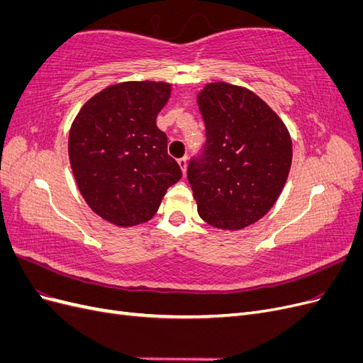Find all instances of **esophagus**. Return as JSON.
<instances>
[{"label": "esophagus", "instance_id": "1", "mask_svg": "<svg viewBox=\"0 0 363 363\" xmlns=\"http://www.w3.org/2000/svg\"><path fill=\"white\" fill-rule=\"evenodd\" d=\"M179 167L182 168V172L186 174V167H188V159H186V157L179 159Z\"/></svg>", "mask_w": 363, "mask_h": 363}]
</instances>
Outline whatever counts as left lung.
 <instances>
[{
  "label": "left lung",
  "instance_id": "8db88e82",
  "mask_svg": "<svg viewBox=\"0 0 363 363\" xmlns=\"http://www.w3.org/2000/svg\"><path fill=\"white\" fill-rule=\"evenodd\" d=\"M206 144L188 164L199 215L216 228L255 224L286 183L292 142L281 119L244 87L206 84L199 94Z\"/></svg>",
  "mask_w": 363,
  "mask_h": 363
}]
</instances>
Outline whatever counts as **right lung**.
I'll use <instances>...</instances> for the list:
<instances>
[{"mask_svg": "<svg viewBox=\"0 0 363 363\" xmlns=\"http://www.w3.org/2000/svg\"><path fill=\"white\" fill-rule=\"evenodd\" d=\"M169 94L171 86L160 82L113 84L74 119L68 151L77 186L92 211L115 225L147 223L182 179L156 125Z\"/></svg>", "mask_w": 363, "mask_h": 363, "instance_id": "add662e5", "label": "right lung"}]
</instances>
